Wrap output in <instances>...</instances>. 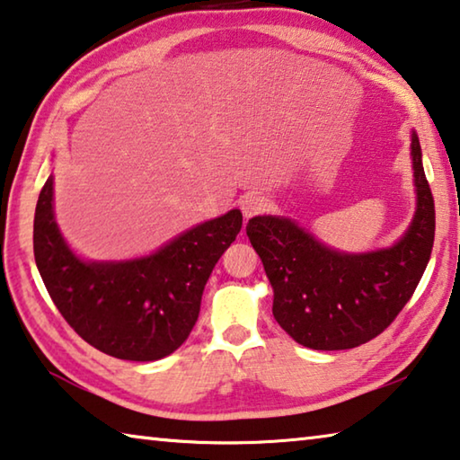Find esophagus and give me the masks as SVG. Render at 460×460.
I'll return each mask as SVG.
<instances>
[{
	"instance_id": "34e87169",
	"label": "esophagus",
	"mask_w": 460,
	"mask_h": 460,
	"mask_svg": "<svg viewBox=\"0 0 460 460\" xmlns=\"http://www.w3.org/2000/svg\"><path fill=\"white\" fill-rule=\"evenodd\" d=\"M266 207H268V199L261 197V194H245V197L241 199V213H243L245 219L266 211Z\"/></svg>"
}]
</instances>
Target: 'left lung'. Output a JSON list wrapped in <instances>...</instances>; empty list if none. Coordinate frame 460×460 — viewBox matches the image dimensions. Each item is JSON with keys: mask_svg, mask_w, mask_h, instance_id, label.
<instances>
[{"mask_svg": "<svg viewBox=\"0 0 460 460\" xmlns=\"http://www.w3.org/2000/svg\"><path fill=\"white\" fill-rule=\"evenodd\" d=\"M410 139L416 208L389 247L341 252L290 217L249 219L247 237L274 290L271 313L300 345L316 351L359 347L384 332L414 294L434 243V200L414 129Z\"/></svg>", "mask_w": 460, "mask_h": 460, "instance_id": "8db88e82", "label": "left lung"}]
</instances>
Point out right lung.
Segmentation results:
<instances>
[{"label": "right lung", "mask_w": 460, "mask_h": 460, "mask_svg": "<svg viewBox=\"0 0 460 460\" xmlns=\"http://www.w3.org/2000/svg\"><path fill=\"white\" fill-rule=\"evenodd\" d=\"M239 208L131 260H84L54 217V176L38 197L34 258L66 323L99 351L126 361H158L189 339L215 263L241 231Z\"/></svg>", "instance_id": "obj_1"}]
</instances>
